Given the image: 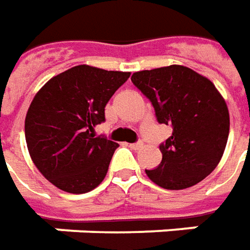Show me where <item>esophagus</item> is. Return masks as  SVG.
I'll return each instance as SVG.
<instances>
[{
  "label": "esophagus",
  "instance_id": "obj_1",
  "mask_svg": "<svg viewBox=\"0 0 250 250\" xmlns=\"http://www.w3.org/2000/svg\"><path fill=\"white\" fill-rule=\"evenodd\" d=\"M128 146H130L131 149H135V151H137V149H141L142 146H144V142H142V141L134 142V144H130Z\"/></svg>",
  "mask_w": 250,
  "mask_h": 250
}]
</instances>
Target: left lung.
I'll use <instances>...</instances> for the list:
<instances>
[{"instance_id":"1","label":"left lung","mask_w":250,"mask_h":250,"mask_svg":"<svg viewBox=\"0 0 250 250\" xmlns=\"http://www.w3.org/2000/svg\"><path fill=\"white\" fill-rule=\"evenodd\" d=\"M131 82L151 101L158 123L173 128L159 145L160 165L146 176L166 189L202 181L219 165L229 133L227 105L214 84L180 65L137 72Z\"/></svg>"}]
</instances>
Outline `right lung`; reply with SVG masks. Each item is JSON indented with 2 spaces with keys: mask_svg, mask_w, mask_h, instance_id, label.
<instances>
[{
  "mask_svg": "<svg viewBox=\"0 0 250 250\" xmlns=\"http://www.w3.org/2000/svg\"><path fill=\"white\" fill-rule=\"evenodd\" d=\"M130 73L74 66L52 77L36 94L24 120L31 160L59 189L84 194L98 187L119 146L95 137L105 106Z\"/></svg>",
  "mask_w": 250,
  "mask_h": 250,
  "instance_id": "obj_1",
  "label": "right lung"
}]
</instances>
